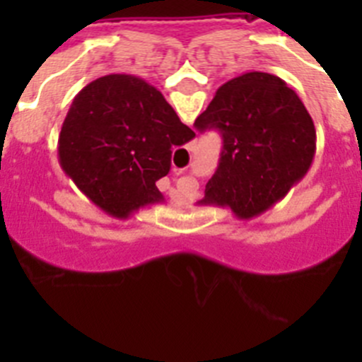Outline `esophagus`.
Returning <instances> with one entry per match:
<instances>
[{"instance_id": "obj_1", "label": "esophagus", "mask_w": 362, "mask_h": 362, "mask_svg": "<svg viewBox=\"0 0 362 362\" xmlns=\"http://www.w3.org/2000/svg\"><path fill=\"white\" fill-rule=\"evenodd\" d=\"M183 174V168H174V175H181Z\"/></svg>"}]
</instances>
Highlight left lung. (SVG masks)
<instances>
[{"instance_id": "left-lung-1", "label": "left lung", "mask_w": 362, "mask_h": 362, "mask_svg": "<svg viewBox=\"0 0 362 362\" xmlns=\"http://www.w3.org/2000/svg\"><path fill=\"white\" fill-rule=\"evenodd\" d=\"M196 129L223 137L204 204L230 206L241 219L272 209L305 177L315 153V127L299 95L268 72H245L217 88Z\"/></svg>"}]
</instances>
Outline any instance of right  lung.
Returning <instances> with one entry per match:
<instances>
[{"label":"right lung","mask_w":362,"mask_h":362,"mask_svg":"<svg viewBox=\"0 0 362 362\" xmlns=\"http://www.w3.org/2000/svg\"><path fill=\"white\" fill-rule=\"evenodd\" d=\"M194 137L156 86L108 74L74 98L57 153L63 172L95 206L127 219L161 203L156 183L170 170L172 148Z\"/></svg>","instance_id":"add662e5"}]
</instances>
